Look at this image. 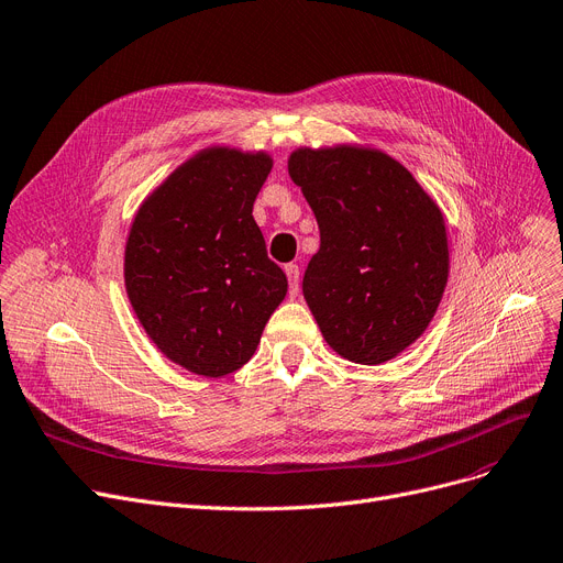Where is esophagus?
Returning a JSON list of instances; mask_svg holds the SVG:
<instances>
[{
    "label": "esophagus",
    "instance_id": "1",
    "mask_svg": "<svg viewBox=\"0 0 563 563\" xmlns=\"http://www.w3.org/2000/svg\"><path fill=\"white\" fill-rule=\"evenodd\" d=\"M285 274L289 280V297L295 299L299 295V266L297 264H285Z\"/></svg>",
    "mask_w": 563,
    "mask_h": 563
}]
</instances>
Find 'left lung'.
<instances>
[{
    "instance_id": "left-lung-1",
    "label": "left lung",
    "mask_w": 563,
    "mask_h": 563,
    "mask_svg": "<svg viewBox=\"0 0 563 563\" xmlns=\"http://www.w3.org/2000/svg\"><path fill=\"white\" fill-rule=\"evenodd\" d=\"M287 173L320 225L303 299L327 345L361 365L396 358L430 327L451 272L444 211L371 144L297 146Z\"/></svg>"
}]
</instances>
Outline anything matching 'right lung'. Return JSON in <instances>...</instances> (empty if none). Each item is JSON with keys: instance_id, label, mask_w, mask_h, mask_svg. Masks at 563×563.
I'll use <instances>...</instances> for the list:
<instances>
[{"instance_id": "add662e5", "label": "right lung", "mask_w": 563, "mask_h": 563, "mask_svg": "<svg viewBox=\"0 0 563 563\" xmlns=\"http://www.w3.org/2000/svg\"><path fill=\"white\" fill-rule=\"evenodd\" d=\"M272 167L268 152L211 144L135 211L124 251L131 308L161 354L192 375L225 377L246 365L287 295L253 218Z\"/></svg>"}]
</instances>
